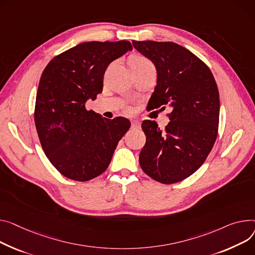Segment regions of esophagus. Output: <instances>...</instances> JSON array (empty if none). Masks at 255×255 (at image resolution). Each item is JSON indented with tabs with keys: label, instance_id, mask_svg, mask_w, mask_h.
<instances>
[{
	"label": "esophagus",
	"instance_id": "34e87169",
	"mask_svg": "<svg viewBox=\"0 0 255 255\" xmlns=\"http://www.w3.org/2000/svg\"><path fill=\"white\" fill-rule=\"evenodd\" d=\"M139 127H140V123L138 121H136V120H132L131 121V128L132 129H137Z\"/></svg>",
	"mask_w": 255,
	"mask_h": 255
}]
</instances>
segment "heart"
<instances>
[{
  "mask_svg": "<svg viewBox=\"0 0 255 255\" xmlns=\"http://www.w3.org/2000/svg\"><path fill=\"white\" fill-rule=\"evenodd\" d=\"M129 63L133 73L145 70H155L152 62L143 55H132L129 59Z\"/></svg>",
  "mask_w": 255,
  "mask_h": 255,
  "instance_id": "1",
  "label": "heart"
}]
</instances>
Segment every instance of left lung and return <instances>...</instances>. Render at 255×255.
<instances>
[{
	"mask_svg": "<svg viewBox=\"0 0 255 255\" xmlns=\"http://www.w3.org/2000/svg\"><path fill=\"white\" fill-rule=\"evenodd\" d=\"M155 64L157 85L147 111L169 106L170 122L162 131L144 120L146 141L139 154L145 174L161 183L181 181L205 162L217 137L219 93L209 67L186 48L172 42L133 41Z\"/></svg>",
	"mask_w": 255,
	"mask_h": 255,
	"instance_id": "8db88e82",
	"label": "left lung"
}]
</instances>
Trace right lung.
<instances>
[{
  "instance_id": "right-lung-1",
  "label": "right lung",
  "mask_w": 255,
  "mask_h": 255,
  "mask_svg": "<svg viewBox=\"0 0 255 255\" xmlns=\"http://www.w3.org/2000/svg\"><path fill=\"white\" fill-rule=\"evenodd\" d=\"M128 41L85 42L55 56L41 76L35 124L45 155L65 177L87 181L109 167L130 128L123 117L113 120L85 108L104 87L109 64L131 51Z\"/></svg>"
}]
</instances>
